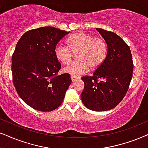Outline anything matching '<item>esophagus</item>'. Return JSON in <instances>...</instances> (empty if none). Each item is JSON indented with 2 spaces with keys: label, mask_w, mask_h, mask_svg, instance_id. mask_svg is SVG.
<instances>
[{
  "label": "esophagus",
  "mask_w": 148,
  "mask_h": 148,
  "mask_svg": "<svg viewBox=\"0 0 148 148\" xmlns=\"http://www.w3.org/2000/svg\"><path fill=\"white\" fill-rule=\"evenodd\" d=\"M71 79H72V82H75L76 80H77L78 79V78L75 77V76H71Z\"/></svg>",
  "instance_id": "1"
}]
</instances>
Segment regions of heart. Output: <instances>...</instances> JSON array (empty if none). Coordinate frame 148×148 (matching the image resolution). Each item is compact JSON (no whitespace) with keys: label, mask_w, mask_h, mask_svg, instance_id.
I'll return each instance as SVG.
<instances>
[{"label":"heart","mask_w":148,"mask_h":148,"mask_svg":"<svg viewBox=\"0 0 148 148\" xmlns=\"http://www.w3.org/2000/svg\"><path fill=\"white\" fill-rule=\"evenodd\" d=\"M67 46L58 45L55 48V57L63 64L68 65L76 53L77 60L63 69V72L73 76L85 74L89 70H96L104 62L107 54V44L100 37L84 32L70 35Z\"/></svg>","instance_id":"b5f03b06"}]
</instances>
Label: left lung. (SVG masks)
<instances>
[{"mask_svg":"<svg viewBox=\"0 0 148 148\" xmlns=\"http://www.w3.org/2000/svg\"><path fill=\"white\" fill-rule=\"evenodd\" d=\"M107 44L104 62L93 76L81 79L85 83L81 100L91 111H105L115 108L128 91L133 72L129 46L116 33L96 29Z\"/></svg>","mask_w":148,"mask_h":148,"instance_id":"left-lung-1","label":"left lung"}]
</instances>
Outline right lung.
<instances>
[{
    "instance_id": "obj_1",
    "label": "right lung",
    "mask_w": 148,
    "mask_h": 148,
    "mask_svg": "<svg viewBox=\"0 0 148 148\" xmlns=\"http://www.w3.org/2000/svg\"><path fill=\"white\" fill-rule=\"evenodd\" d=\"M70 31L52 27L26 32L17 43L12 59L13 82L20 98L43 112L59 107L72 83L68 73L57 75L61 63L55 48Z\"/></svg>"
}]
</instances>
